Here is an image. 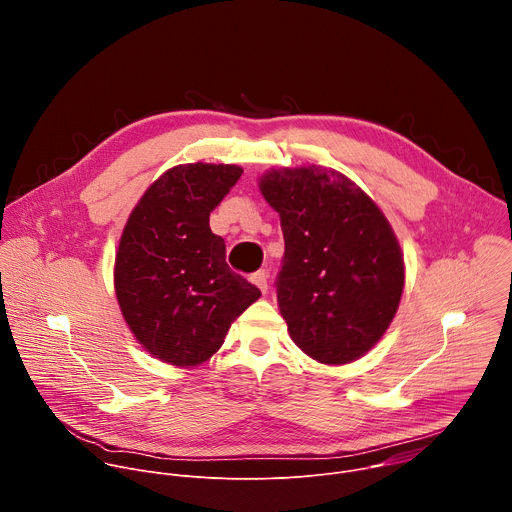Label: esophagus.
Masks as SVG:
<instances>
[{
    "mask_svg": "<svg viewBox=\"0 0 512 512\" xmlns=\"http://www.w3.org/2000/svg\"><path fill=\"white\" fill-rule=\"evenodd\" d=\"M251 281L261 289V291H267V271L265 269H259L251 275Z\"/></svg>",
    "mask_w": 512,
    "mask_h": 512,
    "instance_id": "esophagus-1",
    "label": "esophagus"
}]
</instances>
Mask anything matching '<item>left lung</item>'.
I'll use <instances>...</instances> for the list:
<instances>
[{
    "label": "left lung",
    "instance_id": "8db88e82",
    "mask_svg": "<svg viewBox=\"0 0 512 512\" xmlns=\"http://www.w3.org/2000/svg\"><path fill=\"white\" fill-rule=\"evenodd\" d=\"M259 186L281 218L285 253L275 289L291 340L324 364L356 360L385 334L403 294L391 225L334 170H273Z\"/></svg>",
    "mask_w": 512,
    "mask_h": 512
}]
</instances>
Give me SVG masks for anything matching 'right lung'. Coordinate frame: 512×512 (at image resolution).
<instances>
[{
	"instance_id": "add662e5",
	"label": "right lung",
	"mask_w": 512,
	"mask_h": 512,
	"mask_svg": "<svg viewBox=\"0 0 512 512\" xmlns=\"http://www.w3.org/2000/svg\"><path fill=\"white\" fill-rule=\"evenodd\" d=\"M243 170L186 164L168 170L141 196L115 257V294L135 338L156 358L194 367L223 346L261 291L227 263L210 212Z\"/></svg>"
}]
</instances>
